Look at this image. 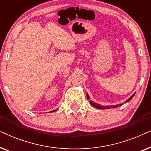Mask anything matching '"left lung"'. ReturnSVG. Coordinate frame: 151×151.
<instances>
[{"label":"left lung","mask_w":151,"mask_h":151,"mask_svg":"<svg viewBox=\"0 0 151 151\" xmlns=\"http://www.w3.org/2000/svg\"><path fill=\"white\" fill-rule=\"evenodd\" d=\"M134 95L135 94H133V96H132L131 98H130L129 100H127V102H129V101H130L131 100L132 98H133V97L134 96ZM87 98L88 99V100H89V97H88V96L87 95ZM90 104L92 105V106H93L94 107H96V108H98V109H110L111 107H112V108H116V107H117L118 106V105H116V106H101L100 105H99V104H96V103H95V102H92V101H90Z\"/></svg>","instance_id":"8db88e82"}]
</instances>
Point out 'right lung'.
I'll return each mask as SVG.
<instances>
[{
	"label": "right lung",
	"instance_id": "1",
	"mask_svg": "<svg viewBox=\"0 0 151 151\" xmlns=\"http://www.w3.org/2000/svg\"><path fill=\"white\" fill-rule=\"evenodd\" d=\"M56 110H54V111H51V112H54V111H55Z\"/></svg>",
	"mask_w": 151,
	"mask_h": 151
}]
</instances>
